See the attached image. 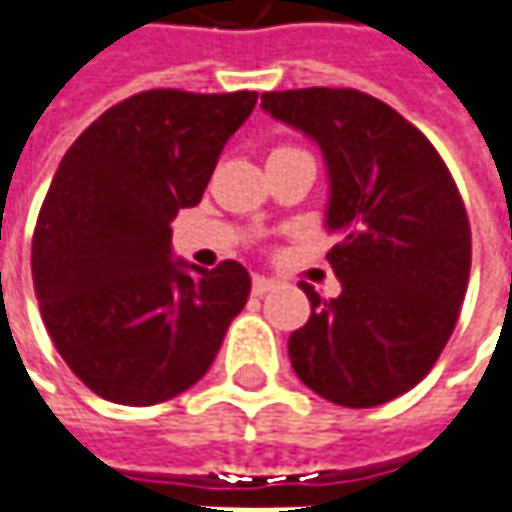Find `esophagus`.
Here are the masks:
<instances>
[{"label":"esophagus","mask_w":512,"mask_h":512,"mask_svg":"<svg viewBox=\"0 0 512 512\" xmlns=\"http://www.w3.org/2000/svg\"><path fill=\"white\" fill-rule=\"evenodd\" d=\"M275 286H278V280L266 278V275H255V280H252V289H255V295H266V292H272Z\"/></svg>","instance_id":"esophagus-1"}]
</instances>
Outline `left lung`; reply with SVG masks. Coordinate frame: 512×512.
I'll return each instance as SVG.
<instances>
[{
	"instance_id": "8db88e82",
	"label": "left lung",
	"mask_w": 512,
	"mask_h": 512,
	"mask_svg": "<svg viewBox=\"0 0 512 512\" xmlns=\"http://www.w3.org/2000/svg\"><path fill=\"white\" fill-rule=\"evenodd\" d=\"M260 108L321 148L329 180L326 260L341 295L289 335L295 375L341 407L412 389L447 346L470 278V223L430 140L387 102L352 88H300Z\"/></svg>"
}]
</instances>
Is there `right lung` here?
<instances>
[{"instance_id": "right-lung-1", "label": "right lung", "mask_w": 512, "mask_h": 512, "mask_svg": "<svg viewBox=\"0 0 512 512\" xmlns=\"http://www.w3.org/2000/svg\"><path fill=\"white\" fill-rule=\"evenodd\" d=\"M255 91H143L108 108L56 168L34 232V289L51 341L105 401L148 407L194 387L252 292L226 260L171 252Z\"/></svg>"}]
</instances>
